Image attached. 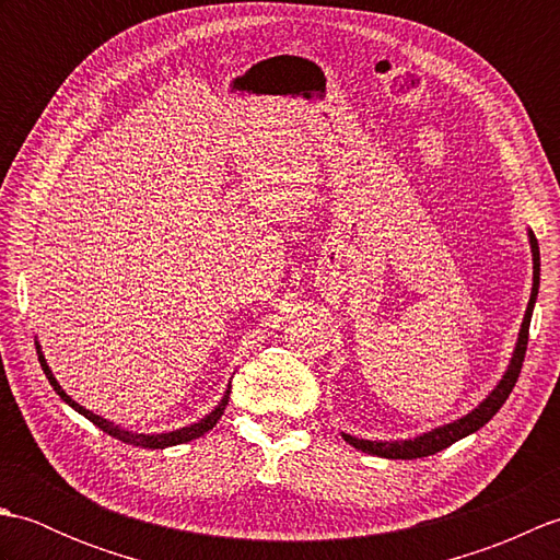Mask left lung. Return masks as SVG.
<instances>
[{
	"instance_id": "1",
	"label": "left lung",
	"mask_w": 560,
	"mask_h": 560,
	"mask_svg": "<svg viewBox=\"0 0 560 560\" xmlns=\"http://www.w3.org/2000/svg\"><path fill=\"white\" fill-rule=\"evenodd\" d=\"M527 235H529L532 261H534L532 295H529V303H527L525 319H522L513 359H510L505 375L501 377V383L493 387L491 395L486 397L477 409H471L467 416H462V419L445 423V425H438V428H433V431H428L423 435H416L411 440H363V438H355V435H349V433H341L349 445H353L355 450H361V452H368V455L385 457V459H419V457L435 455V452L450 447L452 443H457V440L477 433L481 425H486L493 419L498 409H501L505 399L510 397V392H513L517 377H520V368H522V361H525L527 339H529L532 311H534V303H537V293H539V267H541L539 265V243H537V237H534L532 231Z\"/></svg>"
}]
</instances>
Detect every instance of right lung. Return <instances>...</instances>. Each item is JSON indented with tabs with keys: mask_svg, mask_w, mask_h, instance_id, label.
<instances>
[{
	"mask_svg": "<svg viewBox=\"0 0 560 560\" xmlns=\"http://www.w3.org/2000/svg\"><path fill=\"white\" fill-rule=\"evenodd\" d=\"M35 349H38V361H40V365H43V373H45V377L50 380V385H52V389L57 392L59 397H62L71 409L74 411H79L81 416H86V419L91 421V423H96L103 433H108V435H113V438H117V440H122V443H129V445H137V447H149V450H163V447H173V445H180V443H189V440H195V438H199V435H205V433H209L213 425L219 423V419L223 416V409H225V404H229V397H231V385H229V389H225V395H223V399L219 401V407L213 409L211 413H207L205 419L201 421H197V423H192V425H185V428H177V431H171V433H132V431H125V428H120V425H115V423H110L108 419H103V416H98V413H93V411H89L86 407H81V404H77L74 399H71L67 392L59 387V383H57V377L52 375V371H50V365H47V361H45V355H43V351H40V343L35 341Z\"/></svg>",
	"mask_w": 560,
	"mask_h": 560,
	"instance_id": "add662e5",
	"label": "right lung"
}]
</instances>
